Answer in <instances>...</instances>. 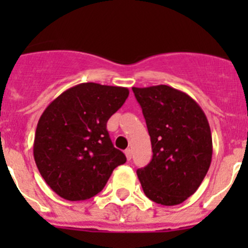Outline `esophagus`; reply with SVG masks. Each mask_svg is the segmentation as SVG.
<instances>
[{
	"label": "esophagus",
	"mask_w": 248,
	"mask_h": 248,
	"mask_svg": "<svg viewBox=\"0 0 248 248\" xmlns=\"http://www.w3.org/2000/svg\"><path fill=\"white\" fill-rule=\"evenodd\" d=\"M125 156H126V159H128V160L131 159V150H130V149H126V150H125Z\"/></svg>",
	"instance_id": "34e87169"
}]
</instances>
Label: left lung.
I'll list each match as a JSON object with an SVG mask.
<instances>
[{
  "label": "left lung",
  "instance_id": "obj_1",
  "mask_svg": "<svg viewBox=\"0 0 248 248\" xmlns=\"http://www.w3.org/2000/svg\"><path fill=\"white\" fill-rule=\"evenodd\" d=\"M143 109L153 159L138 169L144 194L154 202L174 206L199 189L212 159V137L200 105L169 85L133 87Z\"/></svg>",
  "mask_w": 248,
  "mask_h": 248
}]
</instances>
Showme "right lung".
Returning <instances> with one entry per match:
<instances>
[{"label": "right lung", "instance_id": "right-lung-1", "mask_svg": "<svg viewBox=\"0 0 248 248\" xmlns=\"http://www.w3.org/2000/svg\"><path fill=\"white\" fill-rule=\"evenodd\" d=\"M128 95L124 87L80 83L45 109L37 124L33 156L47 185L61 198H93L114 169L126 161L113 146L107 122Z\"/></svg>", "mask_w": 248, "mask_h": 248}]
</instances>
